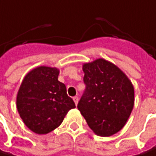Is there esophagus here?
Here are the masks:
<instances>
[{
  "label": "esophagus",
  "instance_id": "1",
  "mask_svg": "<svg viewBox=\"0 0 156 156\" xmlns=\"http://www.w3.org/2000/svg\"><path fill=\"white\" fill-rule=\"evenodd\" d=\"M73 101H74L75 105H77V104H78V101H79V98H78V96H74V97H73Z\"/></svg>",
  "mask_w": 156,
  "mask_h": 156
}]
</instances>
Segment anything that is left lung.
I'll use <instances>...</instances> for the list:
<instances>
[{
	"label": "left lung",
	"mask_w": 156,
	"mask_h": 156,
	"mask_svg": "<svg viewBox=\"0 0 156 156\" xmlns=\"http://www.w3.org/2000/svg\"><path fill=\"white\" fill-rule=\"evenodd\" d=\"M83 70L85 90L77 108L97 135L111 136L124 126L132 113L133 84L117 66L104 59L85 63Z\"/></svg>",
	"instance_id": "left-lung-1"
}]
</instances>
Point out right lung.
I'll return each mask as SVG.
<instances>
[{
	"label": "right lung",
	"instance_id": "add662e5",
	"mask_svg": "<svg viewBox=\"0 0 156 156\" xmlns=\"http://www.w3.org/2000/svg\"><path fill=\"white\" fill-rule=\"evenodd\" d=\"M56 68L41 66L23 79L17 94V109L25 125L38 134L53 131L75 107Z\"/></svg>",
	"mask_w": 156,
	"mask_h": 156
}]
</instances>
